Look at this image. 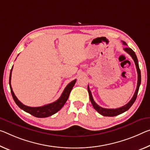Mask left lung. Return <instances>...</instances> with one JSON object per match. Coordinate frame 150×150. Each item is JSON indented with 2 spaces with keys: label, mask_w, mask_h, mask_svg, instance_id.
I'll use <instances>...</instances> for the list:
<instances>
[{
  "label": "left lung",
  "mask_w": 150,
  "mask_h": 150,
  "mask_svg": "<svg viewBox=\"0 0 150 150\" xmlns=\"http://www.w3.org/2000/svg\"><path fill=\"white\" fill-rule=\"evenodd\" d=\"M123 44L127 45L126 42L123 41ZM125 52H127L128 54H130V56L132 57V59H134L135 66H136V69H137V88L136 90H135V93L134 95V96L132 98V99L128 102V103L125 105L124 106L121 107V108H116V109H106V108H103L100 107L99 105H97V104L93 100V98L91 92L90 91L89 85L87 86V89H88V92H89V99L90 101H91V103L93 106L94 109L97 111V112L99 113L101 115H103V116H108V117H113V116H116L120 115V114H122L125 111H127L129 109L132 105L134 104V103L135 101V99L137 98V93H138L139 91V88L140 86V84H141V71H140L139 67V64H138V60H137V56L135 54V52L133 51V50L129 48V47H125V48L123 49Z\"/></svg>",
  "instance_id": "left-lung-1"
}]
</instances>
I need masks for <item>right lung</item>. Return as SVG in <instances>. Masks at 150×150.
Wrapping results in <instances>:
<instances>
[{
    "label": "right lung",
    "mask_w": 150,
    "mask_h": 150,
    "mask_svg": "<svg viewBox=\"0 0 150 150\" xmlns=\"http://www.w3.org/2000/svg\"><path fill=\"white\" fill-rule=\"evenodd\" d=\"M12 71H13V67H12L11 70L10 77H9V85H10L11 94H12V96L13 97L14 101H15L16 105L19 107L21 109H23V111L30 113V115L35 116V117H40V118L47 117H49V116H51L52 115H53V114L56 113L57 111L60 110V109L63 108V106L65 105L66 101H67L71 90H72L73 87L75 85V82H76V79H75L72 81L67 85V87L65 88L63 92L62 93V94H61V97H59L56 101L53 102V103L47 104V105L41 106V107L32 108V107H28L23 104L19 100H18L17 97L15 96V93H14L13 89H12V87H11V84Z\"/></svg>",
    "instance_id": "obj_1"
}]
</instances>
